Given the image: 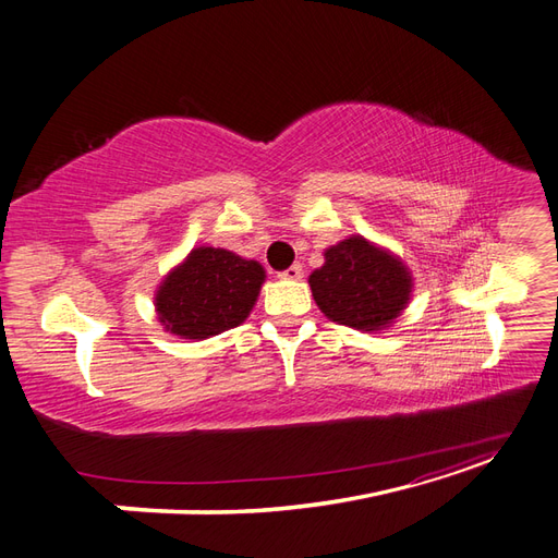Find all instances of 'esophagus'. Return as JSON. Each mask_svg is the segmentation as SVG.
I'll return each mask as SVG.
<instances>
[{"label":"esophagus","instance_id":"obj_1","mask_svg":"<svg viewBox=\"0 0 558 558\" xmlns=\"http://www.w3.org/2000/svg\"><path fill=\"white\" fill-rule=\"evenodd\" d=\"M302 265H291L289 269H283V272H279L281 279H291V281H300L302 279Z\"/></svg>","mask_w":558,"mask_h":558}]
</instances>
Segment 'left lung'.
Masks as SVG:
<instances>
[{
    "instance_id": "left-lung-1",
    "label": "left lung",
    "mask_w": 558,
    "mask_h": 558,
    "mask_svg": "<svg viewBox=\"0 0 558 558\" xmlns=\"http://www.w3.org/2000/svg\"><path fill=\"white\" fill-rule=\"evenodd\" d=\"M326 263L310 275L318 310L353 330L377 332L396 324L408 310L414 277L400 256L363 234L324 251Z\"/></svg>"
}]
</instances>
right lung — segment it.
Instances as JSON below:
<instances>
[{
	"instance_id": "right-lung-1",
	"label": "right lung",
	"mask_w": 558,
	"mask_h": 558,
	"mask_svg": "<svg viewBox=\"0 0 558 558\" xmlns=\"http://www.w3.org/2000/svg\"><path fill=\"white\" fill-rule=\"evenodd\" d=\"M265 283V267L228 248L195 246L167 272L154 307L165 332L207 340L242 326Z\"/></svg>"
}]
</instances>
